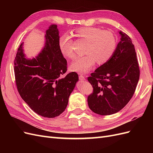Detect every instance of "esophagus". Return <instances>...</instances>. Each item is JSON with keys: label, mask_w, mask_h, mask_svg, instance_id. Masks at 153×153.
Wrapping results in <instances>:
<instances>
[{"label": "esophagus", "mask_w": 153, "mask_h": 153, "mask_svg": "<svg viewBox=\"0 0 153 153\" xmlns=\"http://www.w3.org/2000/svg\"><path fill=\"white\" fill-rule=\"evenodd\" d=\"M79 80H80V81H82V82L85 80V77H84V76L80 75V76H79Z\"/></svg>", "instance_id": "esophagus-1"}]
</instances>
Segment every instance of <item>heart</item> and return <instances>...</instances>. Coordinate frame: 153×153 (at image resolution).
I'll use <instances>...</instances> for the list:
<instances>
[{
	"mask_svg": "<svg viewBox=\"0 0 153 153\" xmlns=\"http://www.w3.org/2000/svg\"><path fill=\"white\" fill-rule=\"evenodd\" d=\"M76 36L86 41L85 56L73 61L69 68L72 71L85 74L93 68L97 61L99 64L107 62L112 58L117 48V40L110 31H103L96 27H82L75 30ZM59 48L64 57L73 59L75 53L72 48L73 38L69 34L62 35L59 39Z\"/></svg>",
	"mask_w": 153,
	"mask_h": 153,
	"instance_id": "heart-1",
	"label": "heart"
}]
</instances>
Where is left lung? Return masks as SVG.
<instances>
[{"instance_id":"left-lung-1","label":"left lung","mask_w":153,"mask_h":153,"mask_svg":"<svg viewBox=\"0 0 153 153\" xmlns=\"http://www.w3.org/2000/svg\"><path fill=\"white\" fill-rule=\"evenodd\" d=\"M121 36L109 61L97 68L88 81L93 92L87 102L92 112L101 115L118 112L132 98L140 76L137 54L131 38L119 31Z\"/></svg>"}]
</instances>
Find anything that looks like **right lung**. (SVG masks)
<instances>
[{"label":"right lung","mask_w":153,"mask_h":153,"mask_svg":"<svg viewBox=\"0 0 153 153\" xmlns=\"http://www.w3.org/2000/svg\"><path fill=\"white\" fill-rule=\"evenodd\" d=\"M59 33L57 25H50L38 55L27 58L22 43L14 61L16 84L22 98L34 112L48 118L59 116L65 110L78 81L75 72L62 76L67 71V61L60 50Z\"/></svg>","instance_id":"right-lung-1"}]
</instances>
